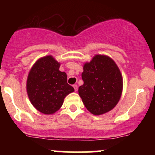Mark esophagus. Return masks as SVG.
I'll return each mask as SVG.
<instances>
[{
    "label": "esophagus",
    "mask_w": 155,
    "mask_h": 155,
    "mask_svg": "<svg viewBox=\"0 0 155 155\" xmlns=\"http://www.w3.org/2000/svg\"><path fill=\"white\" fill-rule=\"evenodd\" d=\"M73 87H74L75 91H76L78 90V85H73Z\"/></svg>",
    "instance_id": "34e87169"
}]
</instances>
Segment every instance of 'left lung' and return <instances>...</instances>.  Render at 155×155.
I'll use <instances>...</instances> for the list:
<instances>
[{"instance_id": "obj_1", "label": "left lung", "mask_w": 155, "mask_h": 155, "mask_svg": "<svg viewBox=\"0 0 155 155\" xmlns=\"http://www.w3.org/2000/svg\"><path fill=\"white\" fill-rule=\"evenodd\" d=\"M84 84L79 94L91 114L101 115L112 110L119 101L123 90V78L113 59L96 54L83 65Z\"/></svg>"}]
</instances>
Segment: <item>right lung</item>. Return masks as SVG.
<instances>
[{
	"label": "right lung",
	"mask_w": 155,
	"mask_h": 155,
	"mask_svg": "<svg viewBox=\"0 0 155 155\" xmlns=\"http://www.w3.org/2000/svg\"><path fill=\"white\" fill-rule=\"evenodd\" d=\"M61 63L51 55L39 58L30 70L26 89L31 104L39 112L52 115L74 88L67 82V74L59 70Z\"/></svg>",
	"instance_id": "add662e5"
}]
</instances>
